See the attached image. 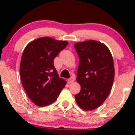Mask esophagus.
I'll return each instance as SVG.
<instances>
[{
	"label": "esophagus",
	"mask_w": 135,
	"mask_h": 135,
	"mask_svg": "<svg viewBox=\"0 0 135 135\" xmlns=\"http://www.w3.org/2000/svg\"><path fill=\"white\" fill-rule=\"evenodd\" d=\"M74 80H75V78H74V76H71L70 78L68 79V82H69V83H73V81H74Z\"/></svg>",
	"instance_id": "1"
}]
</instances>
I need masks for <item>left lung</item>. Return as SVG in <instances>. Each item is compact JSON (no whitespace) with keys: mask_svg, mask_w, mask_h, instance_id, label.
Masks as SVG:
<instances>
[{"mask_svg":"<svg viewBox=\"0 0 135 135\" xmlns=\"http://www.w3.org/2000/svg\"><path fill=\"white\" fill-rule=\"evenodd\" d=\"M79 57L76 81L81 90L75 95L78 105L92 110L101 105L109 95L114 78V61L103 44L88 40L74 44Z\"/></svg>","mask_w":135,"mask_h":135,"instance_id":"1","label":"left lung"}]
</instances>
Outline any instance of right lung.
<instances>
[{"label":"right lung","instance_id":"obj_1","mask_svg":"<svg viewBox=\"0 0 135 135\" xmlns=\"http://www.w3.org/2000/svg\"><path fill=\"white\" fill-rule=\"evenodd\" d=\"M50 37L38 38L26 46L20 62V77L28 97L42 107L54 103L65 88L66 81L59 78L54 60L68 45Z\"/></svg>","mask_w":135,"mask_h":135}]
</instances>
